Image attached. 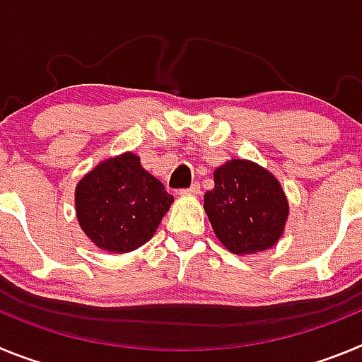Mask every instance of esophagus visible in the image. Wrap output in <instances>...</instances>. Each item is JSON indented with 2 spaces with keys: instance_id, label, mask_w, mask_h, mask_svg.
I'll return each mask as SVG.
<instances>
[{
  "instance_id": "34e87169",
  "label": "esophagus",
  "mask_w": 362,
  "mask_h": 362,
  "mask_svg": "<svg viewBox=\"0 0 362 362\" xmlns=\"http://www.w3.org/2000/svg\"><path fill=\"white\" fill-rule=\"evenodd\" d=\"M201 194V187L199 183H194L190 188H183V190H179V196L183 197H196Z\"/></svg>"
}]
</instances>
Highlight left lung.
Here are the masks:
<instances>
[{
    "instance_id": "1",
    "label": "left lung",
    "mask_w": 362,
    "mask_h": 362,
    "mask_svg": "<svg viewBox=\"0 0 362 362\" xmlns=\"http://www.w3.org/2000/svg\"><path fill=\"white\" fill-rule=\"evenodd\" d=\"M204 212L225 248L248 255L279 241L288 219V201L267 168L230 159L214 172V188L204 194Z\"/></svg>"
}]
</instances>
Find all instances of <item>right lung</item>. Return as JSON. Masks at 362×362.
Instances as JSON below:
<instances>
[{
	"label": "right lung",
	"instance_id": "obj_1",
	"mask_svg": "<svg viewBox=\"0 0 362 362\" xmlns=\"http://www.w3.org/2000/svg\"><path fill=\"white\" fill-rule=\"evenodd\" d=\"M174 197L136 153L105 159L76 187L79 226L98 248L132 252L150 241Z\"/></svg>",
	"mask_w": 362,
	"mask_h": 362
}]
</instances>
